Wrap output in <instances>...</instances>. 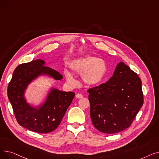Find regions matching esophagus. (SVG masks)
Here are the masks:
<instances>
[{
  "label": "esophagus",
  "instance_id": "obj_1",
  "mask_svg": "<svg viewBox=\"0 0 159 159\" xmlns=\"http://www.w3.org/2000/svg\"><path fill=\"white\" fill-rule=\"evenodd\" d=\"M76 97H77V98H82V95L81 94L78 93V94L76 95Z\"/></svg>",
  "mask_w": 159,
  "mask_h": 159
}]
</instances>
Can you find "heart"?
Instances as JSON below:
<instances>
[{
  "mask_svg": "<svg viewBox=\"0 0 159 159\" xmlns=\"http://www.w3.org/2000/svg\"><path fill=\"white\" fill-rule=\"evenodd\" d=\"M70 68L73 73L81 75L82 79L86 84L94 86L99 84L105 78L107 66L102 58L94 56H86L73 60L70 64ZM65 77L68 84L73 87L76 86L78 82L68 71H64Z\"/></svg>",
  "mask_w": 159,
  "mask_h": 159,
  "instance_id": "heart-1",
  "label": "heart"
}]
</instances>
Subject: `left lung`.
<instances>
[{"label": "left lung", "mask_w": 159, "mask_h": 159, "mask_svg": "<svg viewBox=\"0 0 159 159\" xmlns=\"http://www.w3.org/2000/svg\"><path fill=\"white\" fill-rule=\"evenodd\" d=\"M88 91L91 121L108 134L129 127L144 102L140 78L123 62L116 65L109 80Z\"/></svg>", "instance_id": "8db88e82"}]
</instances>
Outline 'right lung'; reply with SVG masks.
<instances>
[{"instance_id": "right-lung-1", "label": "right lung", "mask_w": 159, "mask_h": 159, "mask_svg": "<svg viewBox=\"0 0 159 159\" xmlns=\"http://www.w3.org/2000/svg\"><path fill=\"white\" fill-rule=\"evenodd\" d=\"M46 64L44 61L37 59L18 66L7 87L8 99L18 123L25 128L40 133L53 131L58 127L75 97L71 91H63L51 86L43 103L33 105L28 101L26 91L39 77H48L55 80L63 78Z\"/></svg>"}]
</instances>
